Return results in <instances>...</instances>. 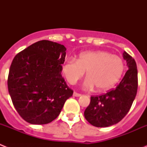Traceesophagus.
I'll return each mask as SVG.
<instances>
[{"instance_id": "obj_1", "label": "esophagus", "mask_w": 147, "mask_h": 147, "mask_svg": "<svg viewBox=\"0 0 147 147\" xmlns=\"http://www.w3.org/2000/svg\"><path fill=\"white\" fill-rule=\"evenodd\" d=\"M73 96H76V97H80V96H81V94H80V93H76V92H74V93H73Z\"/></svg>"}]
</instances>
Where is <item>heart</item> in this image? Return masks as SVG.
Instances as JSON below:
<instances>
[{"mask_svg":"<svg viewBox=\"0 0 147 147\" xmlns=\"http://www.w3.org/2000/svg\"><path fill=\"white\" fill-rule=\"evenodd\" d=\"M86 72L84 87L99 91L113 88L120 80L124 71V63L119 56L105 51H90L80 54L78 59L68 58L63 65L62 72L67 81L74 85Z\"/></svg>","mask_w":147,"mask_h":147,"instance_id":"b5f03b06","label":"heart"}]
</instances>
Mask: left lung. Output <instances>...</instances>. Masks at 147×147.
Here are the masks:
<instances>
[{
  "instance_id": "1",
  "label": "left lung",
  "mask_w": 147,
  "mask_h": 147,
  "mask_svg": "<svg viewBox=\"0 0 147 147\" xmlns=\"http://www.w3.org/2000/svg\"><path fill=\"white\" fill-rule=\"evenodd\" d=\"M123 58L128 70L115 89L98 96L90 97L85 109L86 120L94 127H107L119 123L129 112L138 90V71L135 59L126 51Z\"/></svg>"
}]
</instances>
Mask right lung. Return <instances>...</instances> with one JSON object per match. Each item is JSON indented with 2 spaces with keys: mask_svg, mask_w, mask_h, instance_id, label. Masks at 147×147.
Instances as JSON below:
<instances>
[{
  "mask_svg": "<svg viewBox=\"0 0 147 147\" xmlns=\"http://www.w3.org/2000/svg\"><path fill=\"white\" fill-rule=\"evenodd\" d=\"M63 45L40 40L17 54L8 76V90L19 115L32 124H49L60 113L73 90L61 75Z\"/></svg>",
  "mask_w": 147,
  "mask_h": 147,
  "instance_id": "1",
  "label": "right lung"
}]
</instances>
